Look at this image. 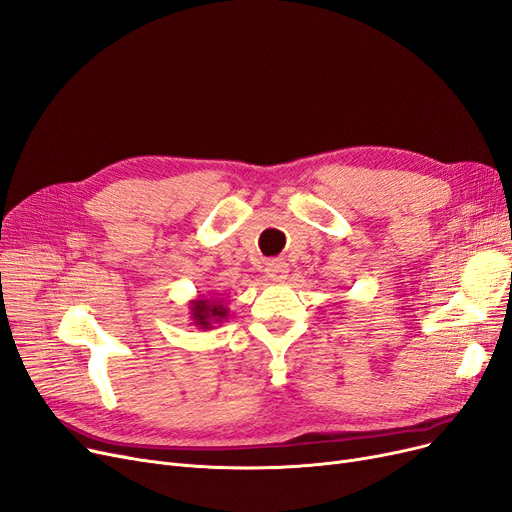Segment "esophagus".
Returning a JSON list of instances; mask_svg holds the SVG:
<instances>
[{"label": "esophagus", "instance_id": "1", "mask_svg": "<svg viewBox=\"0 0 512 512\" xmlns=\"http://www.w3.org/2000/svg\"><path fill=\"white\" fill-rule=\"evenodd\" d=\"M288 271H290L288 262H283V260H269V262H267V275H269L273 281L285 279V277H288Z\"/></svg>", "mask_w": 512, "mask_h": 512}]
</instances>
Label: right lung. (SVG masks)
Returning <instances> with one entry per match:
<instances>
[{
    "mask_svg": "<svg viewBox=\"0 0 512 512\" xmlns=\"http://www.w3.org/2000/svg\"><path fill=\"white\" fill-rule=\"evenodd\" d=\"M189 311H191V321L199 330H212L214 323H220L222 319H227L229 309L227 304L222 302L218 296H197L195 300L189 302Z\"/></svg>",
    "mask_w": 512,
    "mask_h": 512,
    "instance_id": "1",
    "label": "right lung"
}]
</instances>
